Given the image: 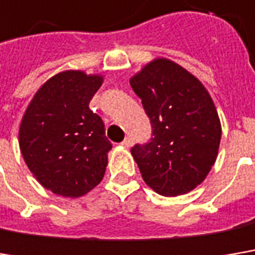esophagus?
I'll list each match as a JSON object with an SVG mask.
<instances>
[{"mask_svg":"<svg viewBox=\"0 0 255 255\" xmlns=\"http://www.w3.org/2000/svg\"><path fill=\"white\" fill-rule=\"evenodd\" d=\"M121 145H124V147H131V145H132V138H131V137H126V140L121 142Z\"/></svg>","mask_w":255,"mask_h":255,"instance_id":"1","label":"esophagus"}]
</instances>
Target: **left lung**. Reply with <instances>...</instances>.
I'll return each mask as SVG.
<instances>
[{
    "label": "left lung",
    "instance_id": "8db88e82",
    "mask_svg": "<svg viewBox=\"0 0 255 255\" xmlns=\"http://www.w3.org/2000/svg\"><path fill=\"white\" fill-rule=\"evenodd\" d=\"M129 83L151 124L150 140L131 148L144 182L163 196L192 190L217 160L221 123L212 98L167 59L153 60Z\"/></svg>",
    "mask_w": 255,
    "mask_h": 255
}]
</instances>
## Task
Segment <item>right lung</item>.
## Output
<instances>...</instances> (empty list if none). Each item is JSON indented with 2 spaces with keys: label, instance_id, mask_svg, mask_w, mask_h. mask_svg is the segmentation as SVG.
Returning a JSON list of instances; mask_svg holds the SVG:
<instances>
[{
  "label": "right lung",
  "instance_id": "add662e5",
  "mask_svg": "<svg viewBox=\"0 0 255 255\" xmlns=\"http://www.w3.org/2000/svg\"><path fill=\"white\" fill-rule=\"evenodd\" d=\"M101 76L62 72L44 83L24 114L20 148L38 182L56 195L78 198L102 180L113 144L89 102Z\"/></svg>",
  "mask_w": 255,
  "mask_h": 255
}]
</instances>
